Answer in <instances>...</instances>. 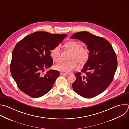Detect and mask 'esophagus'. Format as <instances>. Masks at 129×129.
I'll return each mask as SVG.
<instances>
[{
	"mask_svg": "<svg viewBox=\"0 0 129 129\" xmlns=\"http://www.w3.org/2000/svg\"><path fill=\"white\" fill-rule=\"evenodd\" d=\"M60 75L61 76H68L69 74H68V73H63V72H61L60 73Z\"/></svg>",
	"mask_w": 129,
	"mask_h": 129,
	"instance_id": "obj_1",
	"label": "esophagus"
}]
</instances>
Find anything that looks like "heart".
Instances as JSON below:
<instances>
[{
    "label": "heart",
    "mask_w": 129,
    "mask_h": 129,
    "mask_svg": "<svg viewBox=\"0 0 129 129\" xmlns=\"http://www.w3.org/2000/svg\"><path fill=\"white\" fill-rule=\"evenodd\" d=\"M65 47L72 52L70 61L61 62L54 66L56 70L65 73L71 72L80 65H84L88 61L89 57V51L86 47H82V45L78 42L70 41L65 45ZM50 56L55 62H58L60 57V47L57 45L50 50Z\"/></svg>",
    "instance_id": "b5f03b06"
}]
</instances>
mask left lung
Listing matches in <instances>:
<instances>
[{
	"instance_id": "8db88e82",
	"label": "left lung",
	"mask_w": 129,
	"mask_h": 129,
	"mask_svg": "<svg viewBox=\"0 0 129 129\" xmlns=\"http://www.w3.org/2000/svg\"><path fill=\"white\" fill-rule=\"evenodd\" d=\"M84 42L89 51V57L81 72L75 73L76 80L73 89L80 96L87 99L102 93L111 83L117 66L116 53L106 39L88 31H80L71 36Z\"/></svg>"
}]
</instances>
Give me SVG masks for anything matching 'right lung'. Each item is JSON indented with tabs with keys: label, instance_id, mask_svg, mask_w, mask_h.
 Returning a JSON list of instances; mask_svg holds the SVG:
<instances>
[{
	"label": "right lung",
	"instance_id": "1",
	"mask_svg": "<svg viewBox=\"0 0 129 129\" xmlns=\"http://www.w3.org/2000/svg\"><path fill=\"white\" fill-rule=\"evenodd\" d=\"M66 36V34L36 31L16 45L12 55L11 73L18 88L24 93L37 98L50 90L60 72L55 70L41 72L52 65L50 50Z\"/></svg>",
	"mask_w": 129,
	"mask_h": 129
}]
</instances>
